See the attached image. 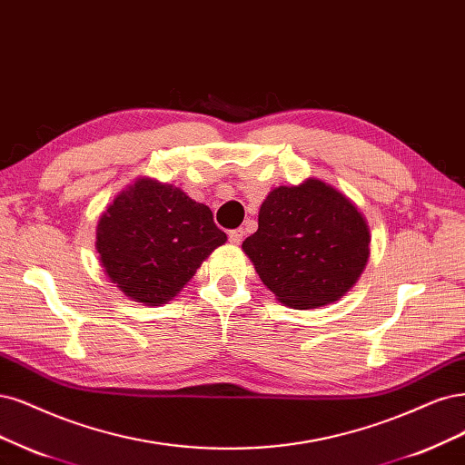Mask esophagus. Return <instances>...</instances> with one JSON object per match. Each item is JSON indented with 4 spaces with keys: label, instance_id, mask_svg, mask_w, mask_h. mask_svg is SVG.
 <instances>
[{
    "label": "esophagus",
    "instance_id": "34e87169",
    "mask_svg": "<svg viewBox=\"0 0 465 465\" xmlns=\"http://www.w3.org/2000/svg\"><path fill=\"white\" fill-rule=\"evenodd\" d=\"M242 238H244V229H234V231L229 232V240H231L232 244H236V246L242 242Z\"/></svg>",
    "mask_w": 465,
    "mask_h": 465
}]
</instances>
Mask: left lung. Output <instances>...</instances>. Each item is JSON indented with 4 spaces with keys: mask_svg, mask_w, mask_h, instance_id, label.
I'll list each match as a JSON object with an SVG mask.
<instances>
[{
    "mask_svg": "<svg viewBox=\"0 0 465 465\" xmlns=\"http://www.w3.org/2000/svg\"><path fill=\"white\" fill-rule=\"evenodd\" d=\"M370 225L358 205L319 179L271 190L258 231L242 242L262 282L288 308L341 300L370 260Z\"/></svg>",
    "mask_w": 465,
    "mask_h": 465,
    "instance_id": "obj_1",
    "label": "left lung"
}]
</instances>
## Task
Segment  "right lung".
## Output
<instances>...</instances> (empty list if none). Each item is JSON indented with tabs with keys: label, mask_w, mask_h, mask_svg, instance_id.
<instances>
[{
	"label": "right lung",
	"mask_w": 465,
	"mask_h": 465,
	"mask_svg": "<svg viewBox=\"0 0 465 465\" xmlns=\"http://www.w3.org/2000/svg\"><path fill=\"white\" fill-rule=\"evenodd\" d=\"M227 234L207 205L179 186L140 177L107 205L95 250L109 281L133 302L159 306L177 296Z\"/></svg>",
	"instance_id": "right-lung-1"
}]
</instances>
